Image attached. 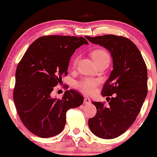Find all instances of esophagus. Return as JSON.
<instances>
[{"label":"esophagus","instance_id":"34e87169","mask_svg":"<svg viewBox=\"0 0 157 157\" xmlns=\"http://www.w3.org/2000/svg\"><path fill=\"white\" fill-rule=\"evenodd\" d=\"M90 102H91V100H90L89 98H84V99H83V103H84V105H86V104H90Z\"/></svg>","mask_w":157,"mask_h":157}]
</instances>
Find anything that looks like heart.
<instances>
[{
  "label": "heart",
  "instance_id": "heart-1",
  "mask_svg": "<svg viewBox=\"0 0 157 157\" xmlns=\"http://www.w3.org/2000/svg\"><path fill=\"white\" fill-rule=\"evenodd\" d=\"M91 56L93 58V61H95L96 65L103 62H110V55L106 50L103 48H96L92 51ZM79 58L75 57L72 61V67L77 66V62H78ZM99 80H94L91 78H86L80 80L77 84V87L82 92L87 94H91L96 91V87L99 85Z\"/></svg>",
  "mask_w": 157,
  "mask_h": 157
}]
</instances>
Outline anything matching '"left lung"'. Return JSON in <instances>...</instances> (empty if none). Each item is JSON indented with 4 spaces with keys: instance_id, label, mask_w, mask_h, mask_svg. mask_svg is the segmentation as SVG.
<instances>
[{
    "instance_id": "1",
    "label": "left lung",
    "mask_w": 157,
    "mask_h": 157,
    "mask_svg": "<svg viewBox=\"0 0 157 157\" xmlns=\"http://www.w3.org/2000/svg\"><path fill=\"white\" fill-rule=\"evenodd\" d=\"M86 38L109 50L113 61L102 91L109 105L92 102L97 112L89 119V128L100 138L113 139L132 125L141 109L147 94V66L139 49L128 38L115 35Z\"/></svg>"
}]
</instances>
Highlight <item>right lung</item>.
<instances>
[{
  "instance_id": "1",
  "label": "right lung",
  "mask_w": 157,
  "mask_h": 157,
  "mask_svg": "<svg viewBox=\"0 0 157 157\" xmlns=\"http://www.w3.org/2000/svg\"><path fill=\"white\" fill-rule=\"evenodd\" d=\"M86 39L77 36H45L30 45L16 71L13 101L19 117L30 132L47 138L60 134L66 112L83 104V97L74 90L62 99L52 98L53 87L67 75L71 57Z\"/></svg>"
}]
</instances>
